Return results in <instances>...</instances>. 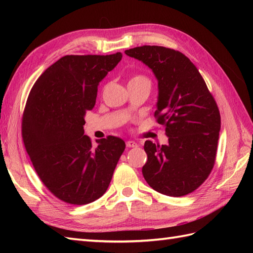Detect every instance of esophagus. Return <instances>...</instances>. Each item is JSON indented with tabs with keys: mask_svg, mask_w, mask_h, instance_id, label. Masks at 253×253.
<instances>
[{
	"mask_svg": "<svg viewBox=\"0 0 253 253\" xmlns=\"http://www.w3.org/2000/svg\"><path fill=\"white\" fill-rule=\"evenodd\" d=\"M126 146L128 148H135V147H137V142L132 141V140H128V141H126Z\"/></svg>",
	"mask_w": 253,
	"mask_h": 253,
	"instance_id": "1",
	"label": "esophagus"
}]
</instances>
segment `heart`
Here are the masks:
<instances>
[{
  "instance_id": "1",
  "label": "heart",
  "mask_w": 253,
  "mask_h": 253,
  "mask_svg": "<svg viewBox=\"0 0 253 253\" xmlns=\"http://www.w3.org/2000/svg\"><path fill=\"white\" fill-rule=\"evenodd\" d=\"M129 83H149V80L143 76H135V77L130 79Z\"/></svg>"
}]
</instances>
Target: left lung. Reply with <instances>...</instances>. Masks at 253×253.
<instances>
[{"instance_id":"8db88e82","label":"left lung","mask_w":253,"mask_h":253,"mask_svg":"<svg viewBox=\"0 0 253 253\" xmlns=\"http://www.w3.org/2000/svg\"><path fill=\"white\" fill-rule=\"evenodd\" d=\"M141 61L158 80L154 115L165 126L168 144L147 140L142 174L155 191L181 197L196 190L211 173L217 149L221 116L202 76L182 53L158 45L125 51Z\"/></svg>"}]
</instances>
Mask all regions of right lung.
<instances>
[{"instance_id":"obj_1","label":"right lung","mask_w":253,"mask_h":253,"mask_svg":"<svg viewBox=\"0 0 253 253\" xmlns=\"http://www.w3.org/2000/svg\"><path fill=\"white\" fill-rule=\"evenodd\" d=\"M111 55H66L38 78L27 100L23 139L42 182L64 202L87 204L104 195L123 139L84 135L85 113L95 104L98 85L122 60Z\"/></svg>"}]
</instances>
